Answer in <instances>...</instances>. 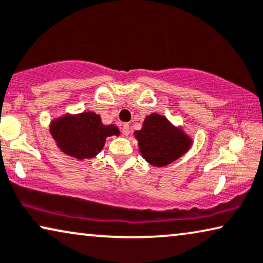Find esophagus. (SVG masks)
Instances as JSON below:
<instances>
[{"label":"esophagus","mask_w":263,"mask_h":263,"mask_svg":"<svg viewBox=\"0 0 263 263\" xmlns=\"http://www.w3.org/2000/svg\"><path fill=\"white\" fill-rule=\"evenodd\" d=\"M122 133H123V135H125V136H128L129 134H130V127H129L128 123H124L123 124Z\"/></svg>","instance_id":"esophagus-1"}]
</instances>
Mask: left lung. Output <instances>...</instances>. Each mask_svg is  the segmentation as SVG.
<instances>
[{
	"instance_id": "8db88e82",
	"label": "left lung",
	"mask_w": 263,
	"mask_h": 263,
	"mask_svg": "<svg viewBox=\"0 0 263 263\" xmlns=\"http://www.w3.org/2000/svg\"><path fill=\"white\" fill-rule=\"evenodd\" d=\"M134 134L143 159L157 167L173 162L185 154L192 144V140L181 129L173 127L166 117L159 114L147 116L142 129Z\"/></svg>"
}]
</instances>
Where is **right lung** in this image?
<instances>
[{
    "label": "right lung",
    "instance_id": "right-lung-1",
    "mask_svg": "<svg viewBox=\"0 0 263 263\" xmlns=\"http://www.w3.org/2000/svg\"><path fill=\"white\" fill-rule=\"evenodd\" d=\"M49 132L60 151L78 160L96 157L108 136L120 135L116 125H104L101 116L92 111L73 116L66 114L52 121Z\"/></svg>",
    "mask_w": 263,
    "mask_h": 263
}]
</instances>
